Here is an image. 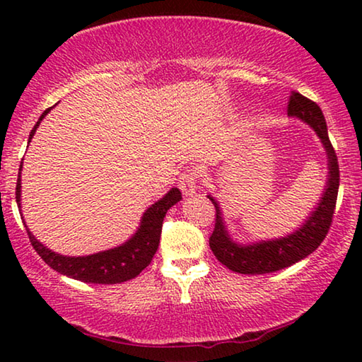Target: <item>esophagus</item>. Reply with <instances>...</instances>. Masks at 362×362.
<instances>
[{"instance_id":"34e87169","label":"esophagus","mask_w":362,"mask_h":362,"mask_svg":"<svg viewBox=\"0 0 362 362\" xmlns=\"http://www.w3.org/2000/svg\"><path fill=\"white\" fill-rule=\"evenodd\" d=\"M198 180H199V174L194 168H189L180 175L179 179V188L182 189V193L185 196H193L198 189Z\"/></svg>"}]
</instances>
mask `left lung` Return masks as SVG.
I'll return each mask as SVG.
<instances>
[{
  "label": "left lung",
  "mask_w": 362,
  "mask_h": 362,
  "mask_svg": "<svg viewBox=\"0 0 362 362\" xmlns=\"http://www.w3.org/2000/svg\"><path fill=\"white\" fill-rule=\"evenodd\" d=\"M287 113L308 122L324 144L329 158L330 174L327 188L322 194L320 206L316 207V211L311 214V217L306 220L302 228L287 238L257 243L254 246H238L230 240L222 217H220L218 206L209 196L214 209H216V225H214V231L209 238V246L216 259L226 268H230L231 272L241 274H263L291 267L296 262L308 257L311 252H315L321 246L324 238L329 233L330 225H332L337 194H339L340 170L335 150L329 140L326 119H324V115L317 103L297 93V90L291 93Z\"/></svg>",
  "instance_id": "8db88e82"
}]
</instances>
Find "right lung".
<instances>
[{
  "mask_svg": "<svg viewBox=\"0 0 362 362\" xmlns=\"http://www.w3.org/2000/svg\"><path fill=\"white\" fill-rule=\"evenodd\" d=\"M47 108L45 113L40 116L38 122L30 132L28 142L32 140L36 127L41 122V119L49 113ZM22 169V163H21ZM21 169H19V179H17L16 185V201L21 207ZM182 199V193L179 188H173L170 192L159 199L158 203L153 204L146 209L142 217V223L129 241L122 244L119 247L105 250V252H99L94 255L86 257H64L59 255L52 250L46 249L40 241L35 240V236L28 231L30 243H32L33 249L40 254V257L45 260L49 267L56 269L60 274L65 276L83 281V283H94V284H118L124 283L136 278L140 274L142 269L150 265L153 260V255L156 254L159 238H161V228L163 220L166 212L173 207L175 203Z\"/></svg>",
  "mask_w": 362,
  "mask_h": 362,
  "instance_id": "add662e5",
  "label": "right lung"
}]
</instances>
